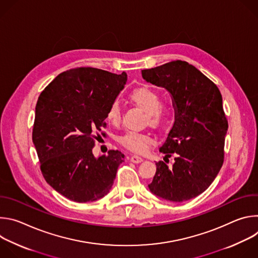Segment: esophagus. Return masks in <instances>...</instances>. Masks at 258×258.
<instances>
[{
  "mask_svg": "<svg viewBox=\"0 0 258 258\" xmlns=\"http://www.w3.org/2000/svg\"><path fill=\"white\" fill-rule=\"evenodd\" d=\"M131 161L134 163H140L143 161V158L139 155H133V156H131Z\"/></svg>",
  "mask_w": 258,
  "mask_h": 258,
  "instance_id": "1",
  "label": "esophagus"
}]
</instances>
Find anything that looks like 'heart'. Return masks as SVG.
<instances>
[{
  "instance_id": "b5f03b06",
  "label": "heart",
  "mask_w": 258,
  "mask_h": 258,
  "mask_svg": "<svg viewBox=\"0 0 258 258\" xmlns=\"http://www.w3.org/2000/svg\"><path fill=\"white\" fill-rule=\"evenodd\" d=\"M130 101L146 112V123L156 130L166 128L173 115V106L170 101H161V94L149 86L135 88L128 96ZM107 120L118 125L121 120V109L117 101H113L108 106ZM120 144L126 149L135 153H144L149 149L153 140L150 135L137 132H127L119 139Z\"/></svg>"
}]
</instances>
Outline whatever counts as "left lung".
I'll list each match as a JSON object with an SVG mask.
<instances>
[{"label":"left lung","mask_w":258,"mask_h":258,"mask_svg":"<svg viewBox=\"0 0 258 258\" xmlns=\"http://www.w3.org/2000/svg\"><path fill=\"white\" fill-rule=\"evenodd\" d=\"M144 80L165 88L172 96L175 121L159 151L164 161L148 187L156 196L182 202L203 193L225 160L228 119L216 85L195 66L175 60L142 70ZM175 155L171 167L168 157Z\"/></svg>","instance_id":"left-lung-1"}]
</instances>
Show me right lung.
I'll return each mask as SVG.
<instances>
[{"mask_svg":"<svg viewBox=\"0 0 258 258\" xmlns=\"http://www.w3.org/2000/svg\"><path fill=\"white\" fill-rule=\"evenodd\" d=\"M125 72L115 75L94 67H76L56 77L35 106L32 142L42 174L67 199L84 203L111 189L124 154L110 150L95 158L96 140L105 137L106 113L123 89Z\"/></svg>","mask_w":258,"mask_h":258,"instance_id":"add662e5","label":"right lung"}]
</instances>
